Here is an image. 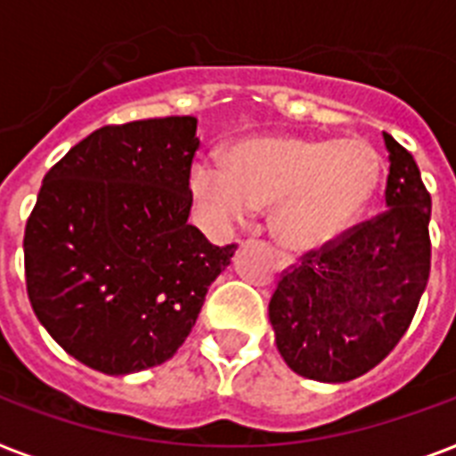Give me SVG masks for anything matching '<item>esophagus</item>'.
<instances>
[{
  "mask_svg": "<svg viewBox=\"0 0 456 456\" xmlns=\"http://www.w3.org/2000/svg\"><path fill=\"white\" fill-rule=\"evenodd\" d=\"M274 256H277L279 267H289V265H291V256H289V253H286V250L274 248Z\"/></svg>",
  "mask_w": 456,
  "mask_h": 456,
  "instance_id": "34e87169",
  "label": "esophagus"
}]
</instances>
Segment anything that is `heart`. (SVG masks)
<instances>
[{
	"label": "heart",
	"instance_id": "heart-1",
	"mask_svg": "<svg viewBox=\"0 0 456 456\" xmlns=\"http://www.w3.org/2000/svg\"><path fill=\"white\" fill-rule=\"evenodd\" d=\"M381 158L367 139L253 134L227 149L224 163L199 160L189 189L215 232L248 222L274 203V229L293 248L336 241L374 196Z\"/></svg>",
	"mask_w": 456,
	"mask_h": 456
}]
</instances>
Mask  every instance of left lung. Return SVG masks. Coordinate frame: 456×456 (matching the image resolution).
<instances>
[{
    "instance_id": "left-lung-1",
    "label": "left lung",
    "mask_w": 456,
    "mask_h": 456,
    "mask_svg": "<svg viewBox=\"0 0 456 456\" xmlns=\"http://www.w3.org/2000/svg\"><path fill=\"white\" fill-rule=\"evenodd\" d=\"M390 153L386 210L336 241L305 250L270 300L284 362L305 379L353 381L410 329L431 272V193L411 153L383 132Z\"/></svg>"
}]
</instances>
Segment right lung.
<instances>
[{
    "label": "right lung",
    "mask_w": 456,
    "mask_h": 456,
    "mask_svg": "<svg viewBox=\"0 0 456 456\" xmlns=\"http://www.w3.org/2000/svg\"><path fill=\"white\" fill-rule=\"evenodd\" d=\"M196 118L99 127L39 186L25 222V289L68 354L132 374L177 353L236 246L189 224Z\"/></svg>",
    "instance_id": "obj_1"
}]
</instances>
